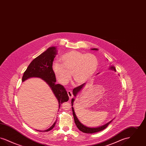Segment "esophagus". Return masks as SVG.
<instances>
[{
	"mask_svg": "<svg viewBox=\"0 0 146 146\" xmlns=\"http://www.w3.org/2000/svg\"><path fill=\"white\" fill-rule=\"evenodd\" d=\"M67 94H68V96H69L70 99H71V98L73 97V94H72V92H71V91H67Z\"/></svg>",
	"mask_w": 146,
	"mask_h": 146,
	"instance_id": "34e87169",
	"label": "esophagus"
}]
</instances>
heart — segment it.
<instances>
[{
    "mask_svg": "<svg viewBox=\"0 0 146 146\" xmlns=\"http://www.w3.org/2000/svg\"><path fill=\"white\" fill-rule=\"evenodd\" d=\"M60 60L62 63L54 62L52 68L57 79L62 85L69 82L71 73L75 83L79 84L86 82L95 73L98 64L94 55L74 50L64 54Z\"/></svg>",
    "mask_w": 146,
    "mask_h": 146,
    "instance_id": "1",
    "label": "heart"
}]
</instances>
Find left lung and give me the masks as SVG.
<instances>
[{
  "label": "left lung",
  "instance_id": "8db88e82",
  "mask_svg": "<svg viewBox=\"0 0 146 146\" xmlns=\"http://www.w3.org/2000/svg\"><path fill=\"white\" fill-rule=\"evenodd\" d=\"M92 50H97V49L94 48V49H92ZM110 68H111V70H114L115 71V67L111 66ZM84 85H85V83L83 84L82 85H80V86L76 87V88H74V89L73 90V95H74V96L75 97L76 96V94H78V92H79V91L80 90H82V89L83 88V87L84 86ZM74 101V99L73 98V99L72 100V102H72V106H73V104ZM72 108L73 115V117H74V121H75V123H76V124L77 127L78 128V129H79L80 131H82L83 132H84V133H95V132H99V131H102V130L105 129L108 126V125L111 123V121H112V120H112L111 121H110L109 123H108L107 124H105V125H103V126H102L98 127H96V128L88 127H86V126H85L83 125V124L79 121V120L78 119V118H77V117H76V114H75V113H74V111L73 107H72Z\"/></svg>",
  "mask_w": 146,
  "mask_h": 146
}]
</instances>
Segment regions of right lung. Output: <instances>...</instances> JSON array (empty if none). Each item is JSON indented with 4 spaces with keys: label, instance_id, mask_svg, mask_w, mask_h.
I'll list each match as a JSON object with an SVG mask.
<instances>
[{
    "label": "right lung",
    "instance_id": "right-lung-1",
    "mask_svg": "<svg viewBox=\"0 0 146 146\" xmlns=\"http://www.w3.org/2000/svg\"><path fill=\"white\" fill-rule=\"evenodd\" d=\"M56 55L55 47H51L35 58L24 72L22 80L23 82L31 77H38L43 79L51 88L58 101L60 108L63 102L68 101L69 97L63 86L55 84L56 76L52 66ZM56 123V121L49 129L43 131H49L52 130L55 126Z\"/></svg>",
    "mask_w": 146,
    "mask_h": 146
}]
</instances>
